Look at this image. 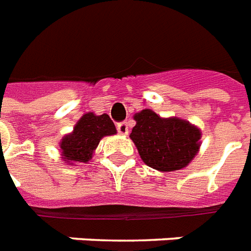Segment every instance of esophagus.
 <instances>
[{
	"mask_svg": "<svg viewBox=\"0 0 251 251\" xmlns=\"http://www.w3.org/2000/svg\"><path fill=\"white\" fill-rule=\"evenodd\" d=\"M118 132H119L120 135H128V124L127 122H122V123L118 124Z\"/></svg>",
	"mask_w": 251,
	"mask_h": 251,
	"instance_id": "esophagus-1",
	"label": "esophagus"
}]
</instances>
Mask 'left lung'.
I'll list each match as a JSON object with an SVG mask.
<instances>
[{"instance_id":"left-lung-1","label":"left lung","mask_w":251,"mask_h":251,"mask_svg":"<svg viewBox=\"0 0 251 251\" xmlns=\"http://www.w3.org/2000/svg\"><path fill=\"white\" fill-rule=\"evenodd\" d=\"M136 126L129 137L144 163L160 172L186 167L201 146V131L197 126L176 116L162 118L145 109L133 115Z\"/></svg>"}]
</instances>
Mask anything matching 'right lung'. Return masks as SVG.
<instances>
[{"label": "right lung", "instance_id": "obj_1", "mask_svg": "<svg viewBox=\"0 0 251 251\" xmlns=\"http://www.w3.org/2000/svg\"><path fill=\"white\" fill-rule=\"evenodd\" d=\"M115 133L116 128L107 114L85 113L77 120L74 131L63 136L59 141L62 159L70 166L88 163L102 138Z\"/></svg>", "mask_w": 251, "mask_h": 251}]
</instances>
